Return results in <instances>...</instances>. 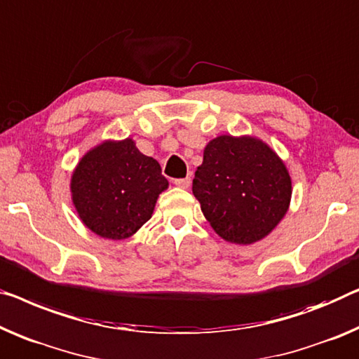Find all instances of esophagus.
Instances as JSON below:
<instances>
[{
	"instance_id": "1",
	"label": "esophagus",
	"mask_w": 359,
	"mask_h": 359,
	"mask_svg": "<svg viewBox=\"0 0 359 359\" xmlns=\"http://www.w3.org/2000/svg\"><path fill=\"white\" fill-rule=\"evenodd\" d=\"M174 184L177 185L179 189H189L190 184H191V180H190V177H184V179H175V180H174Z\"/></svg>"
}]
</instances>
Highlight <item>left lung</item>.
I'll return each mask as SVG.
<instances>
[{
    "label": "left lung",
    "instance_id": "1",
    "mask_svg": "<svg viewBox=\"0 0 359 359\" xmlns=\"http://www.w3.org/2000/svg\"><path fill=\"white\" fill-rule=\"evenodd\" d=\"M191 190L214 231L227 242L250 245L285 216L292 180L266 143L221 135L206 145Z\"/></svg>",
    "mask_w": 359,
    "mask_h": 359
}]
</instances>
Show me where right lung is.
<instances>
[{"mask_svg":"<svg viewBox=\"0 0 359 359\" xmlns=\"http://www.w3.org/2000/svg\"><path fill=\"white\" fill-rule=\"evenodd\" d=\"M156 159L138 151L130 138L104 142L74 170L71 190L82 222L103 238L124 240L151 217L168 189Z\"/></svg>","mask_w":359,"mask_h":359,"instance_id":"right-lung-1","label":"right lung"}]
</instances>
